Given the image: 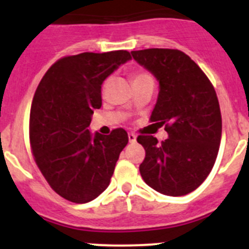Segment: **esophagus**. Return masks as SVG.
<instances>
[{"label":"esophagus","mask_w":249,"mask_h":249,"mask_svg":"<svg viewBox=\"0 0 249 249\" xmlns=\"http://www.w3.org/2000/svg\"><path fill=\"white\" fill-rule=\"evenodd\" d=\"M136 140H137V136H136L135 133H128V141L131 143L136 142Z\"/></svg>","instance_id":"34e87169"}]
</instances>
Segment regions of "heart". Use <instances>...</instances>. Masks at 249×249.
<instances>
[{"label": "heart", "mask_w": 249, "mask_h": 249, "mask_svg": "<svg viewBox=\"0 0 249 249\" xmlns=\"http://www.w3.org/2000/svg\"><path fill=\"white\" fill-rule=\"evenodd\" d=\"M148 78H151L149 74L144 73V72H138V73H136L135 77H133V82H135V81H141V80H148Z\"/></svg>", "instance_id": "1"}]
</instances>
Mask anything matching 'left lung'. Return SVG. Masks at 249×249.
<instances>
[{
  "label": "left lung",
  "mask_w": 249,
  "mask_h": 249,
  "mask_svg": "<svg viewBox=\"0 0 249 249\" xmlns=\"http://www.w3.org/2000/svg\"><path fill=\"white\" fill-rule=\"evenodd\" d=\"M131 53L160 83L151 121L168 133L160 143L153 136H138L146 151L141 176L162 195L191 193L210 175L218 155L222 117L214 89L182 51L148 48Z\"/></svg>",
  "instance_id": "8db88e82"
}]
</instances>
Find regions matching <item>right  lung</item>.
I'll return each mask as SVG.
<instances>
[{
	"mask_svg": "<svg viewBox=\"0 0 249 249\" xmlns=\"http://www.w3.org/2000/svg\"><path fill=\"white\" fill-rule=\"evenodd\" d=\"M132 57L127 51L83 52L58 59L39 82L30 113L35 160L51 188L74 203H87L108 187L120 153L128 143L123 128L105 136L89 127L102 106L101 86Z\"/></svg>",
	"mask_w": 249,
	"mask_h": 249,
	"instance_id": "add662e5",
	"label": "right lung"
}]
</instances>
